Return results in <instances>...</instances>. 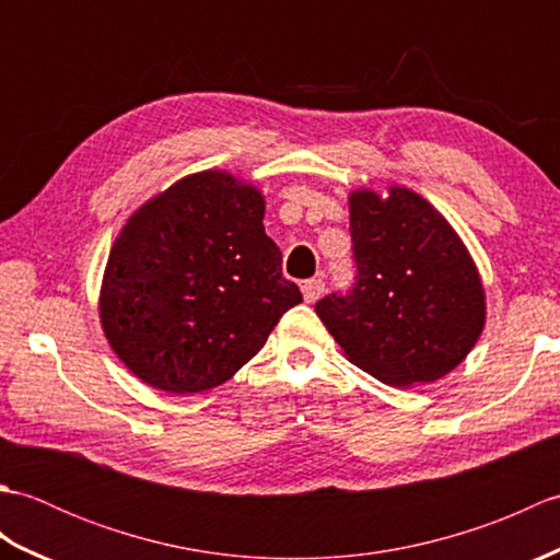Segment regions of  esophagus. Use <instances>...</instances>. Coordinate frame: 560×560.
I'll return each instance as SVG.
<instances>
[{
  "mask_svg": "<svg viewBox=\"0 0 560 560\" xmlns=\"http://www.w3.org/2000/svg\"><path fill=\"white\" fill-rule=\"evenodd\" d=\"M301 291H303L305 303H315V301H319V295L325 293V281L323 279H307V281H303Z\"/></svg>",
  "mask_w": 560,
  "mask_h": 560,
  "instance_id": "obj_1",
  "label": "esophagus"
}]
</instances>
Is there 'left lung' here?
Segmentation results:
<instances>
[{
    "label": "left lung",
    "mask_w": 560,
    "mask_h": 560,
    "mask_svg": "<svg viewBox=\"0 0 560 560\" xmlns=\"http://www.w3.org/2000/svg\"><path fill=\"white\" fill-rule=\"evenodd\" d=\"M359 281L317 317L343 355L392 387L435 383L467 359L486 325L477 261L431 201L409 187L349 195Z\"/></svg>",
    "instance_id": "8db88e82"
}]
</instances>
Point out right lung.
I'll use <instances>...</instances> for the list:
<instances>
[{"label":"right lung","mask_w":560,"mask_h":560,"mask_svg":"<svg viewBox=\"0 0 560 560\" xmlns=\"http://www.w3.org/2000/svg\"><path fill=\"white\" fill-rule=\"evenodd\" d=\"M265 195L221 168L147 199L110 247L98 315L127 371L171 395L223 385L303 301L265 233Z\"/></svg>","instance_id":"add662e5"}]
</instances>
